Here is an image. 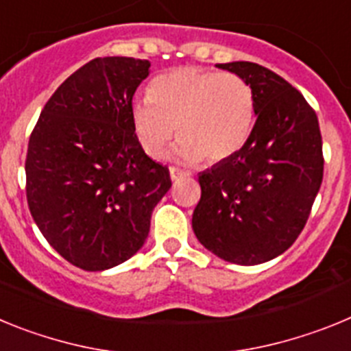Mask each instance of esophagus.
Instances as JSON below:
<instances>
[{
	"instance_id": "esophagus-1",
	"label": "esophagus",
	"mask_w": 351,
	"mask_h": 351,
	"mask_svg": "<svg viewBox=\"0 0 351 351\" xmlns=\"http://www.w3.org/2000/svg\"><path fill=\"white\" fill-rule=\"evenodd\" d=\"M186 176H188V172H184V170H179V169H176V167H170V179H172L173 182L179 181V179H182V178H186Z\"/></svg>"
}]
</instances>
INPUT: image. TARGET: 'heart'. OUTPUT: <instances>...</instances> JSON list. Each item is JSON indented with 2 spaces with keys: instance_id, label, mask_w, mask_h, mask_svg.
<instances>
[{
  "instance_id": "obj_1",
  "label": "heart",
  "mask_w": 351,
  "mask_h": 351,
  "mask_svg": "<svg viewBox=\"0 0 351 351\" xmlns=\"http://www.w3.org/2000/svg\"><path fill=\"white\" fill-rule=\"evenodd\" d=\"M130 121L138 144L160 158L178 126L173 154L182 161L221 163L244 147L255 125V95L235 73L182 66L158 75L149 96L135 98Z\"/></svg>"
}]
</instances>
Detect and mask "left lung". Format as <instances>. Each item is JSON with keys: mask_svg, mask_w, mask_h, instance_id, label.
<instances>
[{"mask_svg": "<svg viewBox=\"0 0 351 351\" xmlns=\"http://www.w3.org/2000/svg\"><path fill=\"white\" fill-rule=\"evenodd\" d=\"M255 95V126L230 160L198 173L193 232L204 247L239 265L280 256L302 232L322 179L318 117L295 88L250 61L216 64Z\"/></svg>", "mask_w": 351, "mask_h": 351, "instance_id": "8db88e82", "label": "left lung"}]
</instances>
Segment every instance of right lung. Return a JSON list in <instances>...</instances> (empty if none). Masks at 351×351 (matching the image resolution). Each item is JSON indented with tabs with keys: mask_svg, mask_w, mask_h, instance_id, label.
<instances>
[{
	"mask_svg": "<svg viewBox=\"0 0 351 351\" xmlns=\"http://www.w3.org/2000/svg\"><path fill=\"white\" fill-rule=\"evenodd\" d=\"M149 66L119 56L89 61L56 89L29 137L31 216L47 243L84 271L132 258L172 186L169 169L144 153L130 121Z\"/></svg>",
	"mask_w": 351,
	"mask_h": 351,
	"instance_id": "right-lung-1",
	"label": "right lung"
}]
</instances>
